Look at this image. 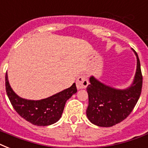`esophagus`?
Here are the masks:
<instances>
[{"label": "esophagus", "instance_id": "esophagus-1", "mask_svg": "<svg viewBox=\"0 0 148 148\" xmlns=\"http://www.w3.org/2000/svg\"><path fill=\"white\" fill-rule=\"evenodd\" d=\"M76 85L77 89H84L86 88L88 85V80L84 74L80 75L76 81Z\"/></svg>", "mask_w": 148, "mask_h": 148}]
</instances>
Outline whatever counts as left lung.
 <instances>
[{
	"label": "left lung",
	"instance_id": "8db88e82",
	"mask_svg": "<svg viewBox=\"0 0 148 148\" xmlns=\"http://www.w3.org/2000/svg\"><path fill=\"white\" fill-rule=\"evenodd\" d=\"M137 56V71L133 84L124 90H117L104 85L90 77L87 88L88 107L87 116L92 124L99 127H112L123 121L132 112L142 89L143 77L140 60Z\"/></svg>",
	"mask_w": 148,
	"mask_h": 148
}]
</instances>
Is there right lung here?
Segmentation results:
<instances>
[{
    "instance_id": "right-lung-1",
    "label": "right lung",
    "mask_w": 148,
    "mask_h": 148,
    "mask_svg": "<svg viewBox=\"0 0 148 148\" xmlns=\"http://www.w3.org/2000/svg\"><path fill=\"white\" fill-rule=\"evenodd\" d=\"M6 92L16 112L34 125L47 126L54 124L60 119L66 101L77 92L75 83L71 87L56 95L40 100L31 101L17 96L10 88L8 74L5 75Z\"/></svg>"
}]
</instances>
